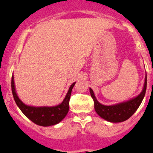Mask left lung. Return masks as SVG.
Here are the masks:
<instances>
[{
    "mask_svg": "<svg viewBox=\"0 0 153 153\" xmlns=\"http://www.w3.org/2000/svg\"><path fill=\"white\" fill-rule=\"evenodd\" d=\"M146 85L147 76L146 73L145 82L143 84V90L139 95L130 99L129 100L119 102L111 106H106L100 103L96 98L93 90L90 88V95L94 101V108H95L96 112L101 118L106 120L108 122L120 123L126 121L134 114L135 112L140 106L143 98L145 97Z\"/></svg>",
    "mask_w": 153,
    "mask_h": 153,
    "instance_id": "1",
    "label": "left lung"
}]
</instances>
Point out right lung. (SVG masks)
Returning a JSON list of instances; mask_svg holds the SVG:
<instances>
[{
	"mask_svg": "<svg viewBox=\"0 0 153 153\" xmlns=\"http://www.w3.org/2000/svg\"><path fill=\"white\" fill-rule=\"evenodd\" d=\"M76 82L71 84L67 95L61 103L53 106H33L24 103L17 96L14 83V76H12L11 89L12 93L16 104L30 120L35 124L41 126H50L61 122L65 118L69 111V101L72 92L73 87Z\"/></svg>",
	"mask_w": 153,
	"mask_h": 153,
	"instance_id": "add662e5",
	"label": "right lung"
}]
</instances>
